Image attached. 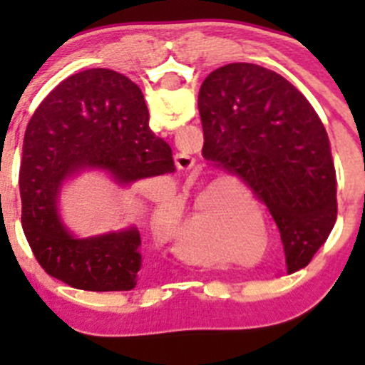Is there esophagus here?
Masks as SVG:
<instances>
[{
	"label": "esophagus",
	"instance_id": "obj_1",
	"mask_svg": "<svg viewBox=\"0 0 365 365\" xmlns=\"http://www.w3.org/2000/svg\"><path fill=\"white\" fill-rule=\"evenodd\" d=\"M175 164L178 169H190V168H194V164H196V159H194V157H190L187 152H180V153H176Z\"/></svg>",
	"mask_w": 365,
	"mask_h": 365
}]
</instances>
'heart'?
<instances>
[{
    "instance_id": "b5f03b06",
    "label": "heart",
    "mask_w": 365,
    "mask_h": 365,
    "mask_svg": "<svg viewBox=\"0 0 365 365\" xmlns=\"http://www.w3.org/2000/svg\"><path fill=\"white\" fill-rule=\"evenodd\" d=\"M220 222L222 217L219 208L210 203L208 196L194 197L173 235L176 252L190 261H203L201 251L208 238L219 230Z\"/></svg>"
}]
</instances>
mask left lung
<instances>
[{"label":"left lung","instance_id":"1","mask_svg":"<svg viewBox=\"0 0 365 365\" xmlns=\"http://www.w3.org/2000/svg\"><path fill=\"white\" fill-rule=\"evenodd\" d=\"M197 108L205 159L240 178L267 206L286 272L307 267L337 219L332 150L312 106L274 70L230 63L208 73Z\"/></svg>","mask_w":365,"mask_h":365}]
</instances>
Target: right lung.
Returning <instances> with one entry per match:
<instances>
[{
	"mask_svg": "<svg viewBox=\"0 0 365 365\" xmlns=\"http://www.w3.org/2000/svg\"><path fill=\"white\" fill-rule=\"evenodd\" d=\"M141 90L123 73L90 68L61 81L24 134L19 190L23 230L40 267L86 292H130L141 270L135 227L73 238L58 215L65 178L104 169L118 183L175 173L173 152L148 125Z\"/></svg>",
	"mask_w": 365,
	"mask_h": 365,
	"instance_id": "obj_1",
	"label": "right lung"
}]
</instances>
